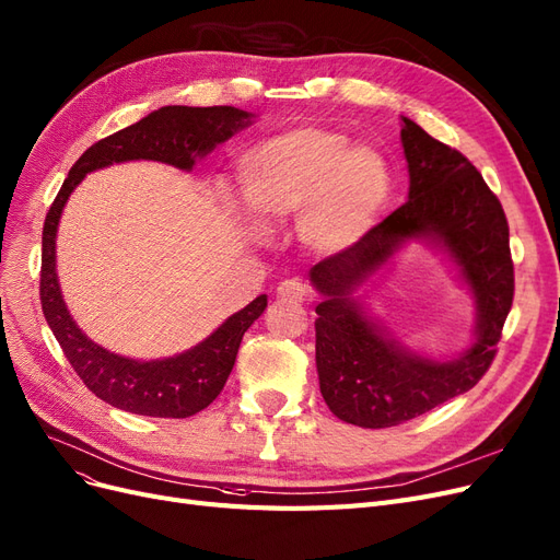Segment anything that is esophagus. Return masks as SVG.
<instances>
[{
	"instance_id": "34e87169",
	"label": "esophagus",
	"mask_w": 560,
	"mask_h": 560,
	"mask_svg": "<svg viewBox=\"0 0 560 560\" xmlns=\"http://www.w3.org/2000/svg\"><path fill=\"white\" fill-rule=\"evenodd\" d=\"M277 295L288 302H306L312 298V288H308L302 279H285L279 283Z\"/></svg>"
}]
</instances>
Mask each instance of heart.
<instances>
[{
    "instance_id": "heart-1",
    "label": "heart",
    "mask_w": 560,
    "mask_h": 560,
    "mask_svg": "<svg viewBox=\"0 0 560 560\" xmlns=\"http://www.w3.org/2000/svg\"><path fill=\"white\" fill-rule=\"evenodd\" d=\"M240 186L260 225L300 214V237L320 254L353 246L389 196L385 159L348 136L300 127L267 138L240 159Z\"/></svg>"
}]
</instances>
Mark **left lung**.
<instances>
[{"instance_id":"obj_1","label":"left lung","mask_w":560,"mask_h":560,"mask_svg":"<svg viewBox=\"0 0 560 560\" xmlns=\"http://www.w3.org/2000/svg\"><path fill=\"white\" fill-rule=\"evenodd\" d=\"M401 144L408 200L353 246L308 269L325 298L316 306L320 395L339 420L364 429L397 427L478 385L495 358L514 298L508 219L478 168L408 117ZM408 238L445 245L476 298V343L457 361L412 354L389 340L352 298Z\"/></svg>"}]
</instances>
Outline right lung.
<instances>
[{
  "label": "right lung",
  "mask_w": 560,
  "mask_h": 560,
  "mask_svg": "<svg viewBox=\"0 0 560 560\" xmlns=\"http://www.w3.org/2000/svg\"><path fill=\"white\" fill-rule=\"evenodd\" d=\"M252 117L233 106H163L131 127L94 142L73 163L50 205L40 244V308L78 378L98 399L119 410L148 418H191L210 406L231 376L244 332L265 312L267 295L246 304L205 341L175 358L140 362L115 355L82 335L61 300L55 272V237L61 210L82 177L96 168L150 159L191 171L198 156L248 127Z\"/></svg>",
  "instance_id": "1"
}]
</instances>
